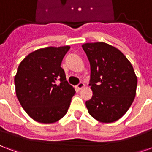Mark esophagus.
Returning <instances> with one entry per match:
<instances>
[{
    "instance_id": "1",
    "label": "esophagus",
    "mask_w": 152,
    "mask_h": 152,
    "mask_svg": "<svg viewBox=\"0 0 152 152\" xmlns=\"http://www.w3.org/2000/svg\"><path fill=\"white\" fill-rule=\"evenodd\" d=\"M76 87H77V88H78V89H82V88H83L85 87V84H84V83H80L79 85H77V86H76Z\"/></svg>"
}]
</instances>
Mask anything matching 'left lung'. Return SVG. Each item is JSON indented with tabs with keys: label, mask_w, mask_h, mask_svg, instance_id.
<instances>
[{
	"label": "left lung",
	"mask_w": 152,
	"mask_h": 152,
	"mask_svg": "<svg viewBox=\"0 0 152 152\" xmlns=\"http://www.w3.org/2000/svg\"><path fill=\"white\" fill-rule=\"evenodd\" d=\"M90 63L93 96L85 102L88 111L98 122L110 123L127 112L136 95L137 76L121 50L103 42L82 45Z\"/></svg>",
	"instance_id": "8db88e82"
}]
</instances>
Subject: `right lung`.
Masks as SVG:
<instances>
[{"instance_id":"1","label":"right lung","mask_w":152,"mask_h":152,"mask_svg":"<svg viewBox=\"0 0 152 152\" xmlns=\"http://www.w3.org/2000/svg\"><path fill=\"white\" fill-rule=\"evenodd\" d=\"M70 46L48 47L26 56L15 76V92L20 104L34 121L50 124L58 122L67 113L74 88L66 80L60 67ZM59 79L61 83L56 84Z\"/></svg>"}]
</instances>
